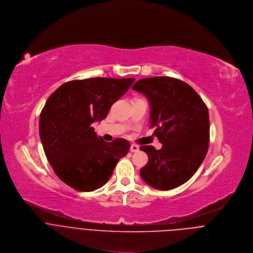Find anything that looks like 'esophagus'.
Returning a JSON list of instances; mask_svg holds the SVG:
<instances>
[{
    "label": "esophagus",
    "instance_id": "esophagus-1",
    "mask_svg": "<svg viewBox=\"0 0 253 253\" xmlns=\"http://www.w3.org/2000/svg\"><path fill=\"white\" fill-rule=\"evenodd\" d=\"M138 149H139V146L137 144H131L130 145V151H131V153H136Z\"/></svg>",
    "mask_w": 253,
    "mask_h": 253
}]
</instances>
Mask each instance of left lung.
Listing matches in <instances>:
<instances>
[{"mask_svg":"<svg viewBox=\"0 0 253 253\" xmlns=\"http://www.w3.org/2000/svg\"><path fill=\"white\" fill-rule=\"evenodd\" d=\"M132 89L147 98L149 126L163 147L139 148L148 157L140 169L150 186L169 190L185 183L203 164L209 148L210 116L204 100L187 84L169 77L137 81Z\"/></svg>","mask_w":253,"mask_h":253,"instance_id":"obj_1","label":"left lung"}]
</instances>
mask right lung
<instances>
[{"instance_id": "add662e5", "label": "right lung", "mask_w": 253, "mask_h": 253, "mask_svg": "<svg viewBox=\"0 0 253 253\" xmlns=\"http://www.w3.org/2000/svg\"><path fill=\"white\" fill-rule=\"evenodd\" d=\"M134 79L92 78L62 84L47 98L40 116V137L45 157L66 184L79 191L105 185L130 144L96 135L93 123L107 118L114 103Z\"/></svg>"}]
</instances>
